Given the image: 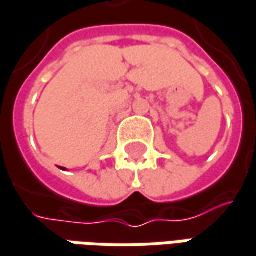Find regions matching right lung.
<instances>
[{
    "label": "right lung",
    "mask_w": 256,
    "mask_h": 256,
    "mask_svg": "<svg viewBox=\"0 0 256 256\" xmlns=\"http://www.w3.org/2000/svg\"><path fill=\"white\" fill-rule=\"evenodd\" d=\"M62 170H66V168H62Z\"/></svg>",
    "instance_id": "right-lung-1"
}]
</instances>
